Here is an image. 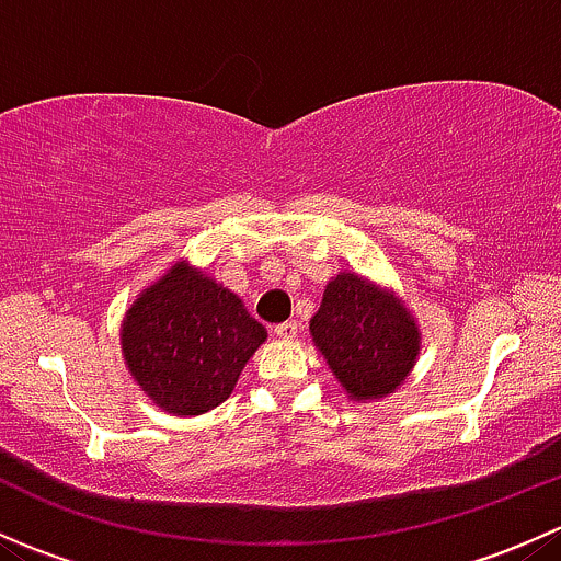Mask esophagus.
<instances>
[{
  "label": "esophagus",
  "instance_id": "1",
  "mask_svg": "<svg viewBox=\"0 0 561 561\" xmlns=\"http://www.w3.org/2000/svg\"><path fill=\"white\" fill-rule=\"evenodd\" d=\"M274 333L279 339H285V342H290V339L298 336V322H293V320L279 322V325H274Z\"/></svg>",
  "mask_w": 561,
  "mask_h": 561
}]
</instances>
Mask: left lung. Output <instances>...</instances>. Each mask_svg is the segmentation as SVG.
I'll return each mask as SVG.
<instances>
[{
    "label": "left lung",
    "instance_id": "8db88e82",
    "mask_svg": "<svg viewBox=\"0 0 561 561\" xmlns=\"http://www.w3.org/2000/svg\"><path fill=\"white\" fill-rule=\"evenodd\" d=\"M312 336L353 399L393 393L421 347L410 312L355 274H336L328 282L312 317Z\"/></svg>",
    "mask_w": 561,
    "mask_h": 561
}]
</instances>
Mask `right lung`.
<instances>
[{"label":"right lung","instance_id":"1","mask_svg":"<svg viewBox=\"0 0 561 561\" xmlns=\"http://www.w3.org/2000/svg\"><path fill=\"white\" fill-rule=\"evenodd\" d=\"M263 342L241 298L184 263L133 304L122 331L133 377L173 415L222 404Z\"/></svg>","mask_w":561,"mask_h":561}]
</instances>
